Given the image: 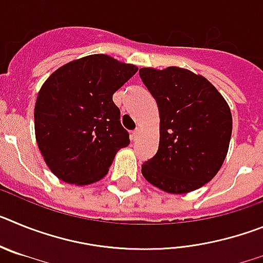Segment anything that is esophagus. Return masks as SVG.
I'll use <instances>...</instances> for the list:
<instances>
[{"label": "esophagus", "instance_id": "esophagus-1", "mask_svg": "<svg viewBox=\"0 0 263 263\" xmlns=\"http://www.w3.org/2000/svg\"><path fill=\"white\" fill-rule=\"evenodd\" d=\"M138 136H139V129H136L133 132V134H132V138H133L134 141H136V139L138 138Z\"/></svg>", "mask_w": 263, "mask_h": 263}]
</instances>
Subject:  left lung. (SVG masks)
Instances as JSON below:
<instances>
[{
    "mask_svg": "<svg viewBox=\"0 0 263 263\" xmlns=\"http://www.w3.org/2000/svg\"><path fill=\"white\" fill-rule=\"evenodd\" d=\"M139 76L160 117L159 147L142 164V175L168 194L203 187L218 173L231 142L227 101L205 78L188 69L141 68Z\"/></svg>",
    "mask_w": 263,
    "mask_h": 263,
    "instance_id": "obj_1",
    "label": "left lung"
}]
</instances>
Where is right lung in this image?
<instances>
[{
  "instance_id": "right-lung-1",
  "label": "right lung",
  "mask_w": 263,
  "mask_h": 263,
  "mask_svg": "<svg viewBox=\"0 0 263 263\" xmlns=\"http://www.w3.org/2000/svg\"><path fill=\"white\" fill-rule=\"evenodd\" d=\"M138 71L96 53L67 63L45 81L34 110L35 138L46 164L63 182L103 179L116 153L130 143L113 93Z\"/></svg>"
}]
</instances>
